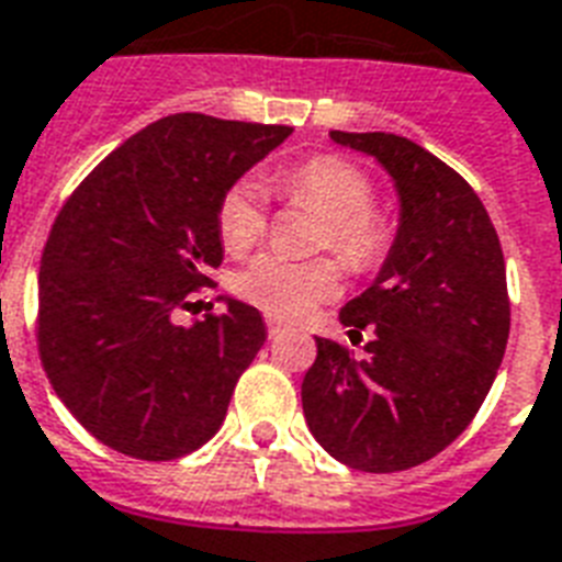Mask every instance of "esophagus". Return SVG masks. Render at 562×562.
Instances as JSON below:
<instances>
[{
  "label": "esophagus",
  "mask_w": 562,
  "mask_h": 562,
  "mask_svg": "<svg viewBox=\"0 0 562 562\" xmlns=\"http://www.w3.org/2000/svg\"><path fill=\"white\" fill-rule=\"evenodd\" d=\"M265 327H268V336H280L285 324H282L280 318H273V315H268V318H265Z\"/></svg>",
  "instance_id": "1"
}]
</instances>
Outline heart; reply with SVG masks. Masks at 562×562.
<instances>
[{"label": "heart", "instance_id": "obj_1", "mask_svg": "<svg viewBox=\"0 0 562 562\" xmlns=\"http://www.w3.org/2000/svg\"><path fill=\"white\" fill-rule=\"evenodd\" d=\"M271 186L289 203L312 205L324 214L321 250H333L353 271H371L395 241V226L374 203V182L348 158L312 156L273 173ZM217 238L229 252L250 250L268 229V205L256 179H238L226 188L214 212ZM341 291V268L321 256L291 262L262 252L235 273V294L273 318H303Z\"/></svg>", "mask_w": 562, "mask_h": 562}]
</instances>
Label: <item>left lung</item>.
<instances>
[{"label": "left lung", "instance_id": "left-lung-1", "mask_svg": "<svg viewBox=\"0 0 562 562\" xmlns=\"http://www.w3.org/2000/svg\"><path fill=\"white\" fill-rule=\"evenodd\" d=\"M395 179L401 226L371 289L345 303L366 357L315 338L303 415L350 469L389 474L434 460L490 395L509 336L504 252L481 196L445 161L392 132H329Z\"/></svg>", "mask_w": 562, "mask_h": 562}]
</instances>
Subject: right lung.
<instances>
[{
    "label": "right lung",
    "mask_w": 562,
    "mask_h": 562,
    "mask_svg": "<svg viewBox=\"0 0 562 562\" xmlns=\"http://www.w3.org/2000/svg\"><path fill=\"white\" fill-rule=\"evenodd\" d=\"M291 126L170 114L93 167L41 256L37 350L55 395L102 445L165 462L224 424L238 376L265 345L259 310L173 321L224 262L217 200Z\"/></svg>",
    "instance_id": "obj_1"
}]
</instances>
